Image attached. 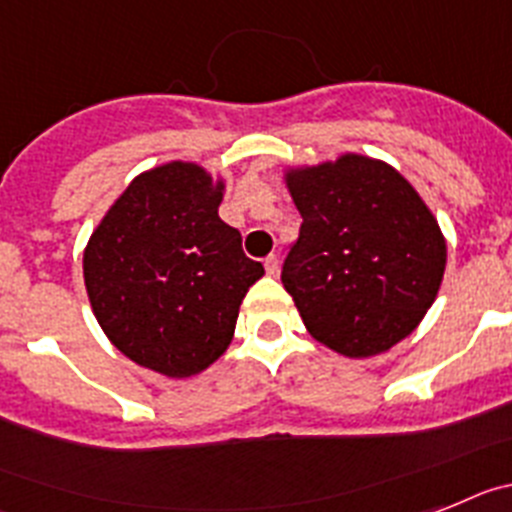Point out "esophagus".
Instances as JSON below:
<instances>
[{
  "instance_id": "esophagus-1",
  "label": "esophagus",
  "mask_w": 512,
  "mask_h": 512,
  "mask_svg": "<svg viewBox=\"0 0 512 512\" xmlns=\"http://www.w3.org/2000/svg\"><path fill=\"white\" fill-rule=\"evenodd\" d=\"M265 270H268V275H278V270H281V262H278V255H268V257H265Z\"/></svg>"
}]
</instances>
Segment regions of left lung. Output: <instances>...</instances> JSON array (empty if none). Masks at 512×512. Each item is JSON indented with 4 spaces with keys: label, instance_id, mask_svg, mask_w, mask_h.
I'll return each instance as SVG.
<instances>
[{
    "label": "left lung",
    "instance_id": "obj_1",
    "mask_svg": "<svg viewBox=\"0 0 512 512\" xmlns=\"http://www.w3.org/2000/svg\"><path fill=\"white\" fill-rule=\"evenodd\" d=\"M286 185L304 224L281 281L306 330L348 358L386 353L438 296L441 226L394 167L363 154L291 167Z\"/></svg>",
    "mask_w": 512,
    "mask_h": 512
}]
</instances>
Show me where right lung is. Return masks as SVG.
<instances>
[{"label":"right lung","mask_w":512,"mask_h":512,"mask_svg":"<svg viewBox=\"0 0 512 512\" xmlns=\"http://www.w3.org/2000/svg\"><path fill=\"white\" fill-rule=\"evenodd\" d=\"M224 180L201 164L141 172L84 247V286L102 332L139 366L188 379L229 348L239 306L265 275L219 219Z\"/></svg>","instance_id":"right-lung-1"}]
</instances>
